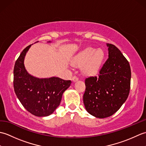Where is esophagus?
Instances as JSON below:
<instances>
[{
	"mask_svg": "<svg viewBox=\"0 0 146 146\" xmlns=\"http://www.w3.org/2000/svg\"><path fill=\"white\" fill-rule=\"evenodd\" d=\"M72 80H73V82H77V81H78V77H77V76H74L73 77Z\"/></svg>",
	"mask_w": 146,
	"mask_h": 146,
	"instance_id": "esophagus-1",
	"label": "esophagus"
}]
</instances>
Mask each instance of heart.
I'll list each match as a JSON object with an SVG mask.
<instances>
[{"mask_svg": "<svg viewBox=\"0 0 146 146\" xmlns=\"http://www.w3.org/2000/svg\"><path fill=\"white\" fill-rule=\"evenodd\" d=\"M104 58V51L101 49L87 48L74 58L72 64L75 66H83V73L86 75L92 76L97 74Z\"/></svg>", "mask_w": 146, "mask_h": 146, "instance_id": "b5f03b06", "label": "heart"}]
</instances>
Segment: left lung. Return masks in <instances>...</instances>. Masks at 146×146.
Returning a JSON list of instances; mask_svg holds the SVG:
<instances>
[{
    "instance_id": "left-lung-1",
    "label": "left lung",
    "mask_w": 146,
    "mask_h": 146,
    "mask_svg": "<svg viewBox=\"0 0 146 146\" xmlns=\"http://www.w3.org/2000/svg\"><path fill=\"white\" fill-rule=\"evenodd\" d=\"M108 58L98 77L85 79L83 103L86 111L95 117L112 115L127 98L131 71L127 59L115 46L107 43Z\"/></svg>"
}]
</instances>
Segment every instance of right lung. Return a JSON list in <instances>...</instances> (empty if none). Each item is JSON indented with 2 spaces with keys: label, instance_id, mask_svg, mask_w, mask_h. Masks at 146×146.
I'll return each mask as SVG.
<instances>
[{
  "label": "right lung",
  "instance_id": "right-lung-1",
  "mask_svg": "<svg viewBox=\"0 0 146 146\" xmlns=\"http://www.w3.org/2000/svg\"><path fill=\"white\" fill-rule=\"evenodd\" d=\"M31 46V44L22 51L15 63L14 92L29 112L37 117H46L60 105L62 95L71 82L58 77L39 78L30 75L24 66V58Z\"/></svg>",
  "mask_w": 146,
  "mask_h": 146
}]
</instances>
